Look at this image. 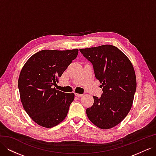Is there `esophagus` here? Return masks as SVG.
<instances>
[{"instance_id": "1", "label": "esophagus", "mask_w": 156, "mask_h": 156, "mask_svg": "<svg viewBox=\"0 0 156 156\" xmlns=\"http://www.w3.org/2000/svg\"><path fill=\"white\" fill-rule=\"evenodd\" d=\"M75 96L76 97H81L83 96V94H77V93H75Z\"/></svg>"}]
</instances>
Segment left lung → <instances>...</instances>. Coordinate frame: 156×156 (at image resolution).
<instances>
[{
	"label": "left lung",
	"mask_w": 156,
	"mask_h": 156,
	"mask_svg": "<svg viewBox=\"0 0 156 156\" xmlns=\"http://www.w3.org/2000/svg\"><path fill=\"white\" fill-rule=\"evenodd\" d=\"M94 68L103 94L93 96L87 116L101 129H110L123 120L133 104L136 88L135 70L129 58L116 47L103 45L79 49Z\"/></svg>",
	"instance_id": "1"
}]
</instances>
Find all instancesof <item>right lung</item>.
<instances>
[{
	"instance_id": "add662e5",
	"label": "right lung",
	"mask_w": 156,
	"mask_h": 156,
	"mask_svg": "<svg viewBox=\"0 0 156 156\" xmlns=\"http://www.w3.org/2000/svg\"><path fill=\"white\" fill-rule=\"evenodd\" d=\"M79 50H42L23 67L18 80L22 105L38 125L51 128L62 122L73 101V93L54 87L64 71L76 58Z\"/></svg>"
}]
</instances>
